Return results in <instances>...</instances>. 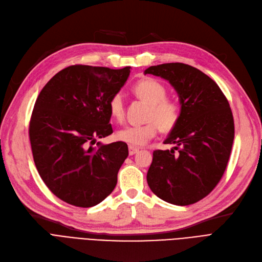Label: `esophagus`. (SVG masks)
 Segmentation results:
<instances>
[{
  "label": "esophagus",
  "instance_id": "obj_1",
  "mask_svg": "<svg viewBox=\"0 0 262 262\" xmlns=\"http://www.w3.org/2000/svg\"><path fill=\"white\" fill-rule=\"evenodd\" d=\"M138 151H139V148H137V147H134V146H129L128 147L129 156H134V154H136Z\"/></svg>",
  "mask_w": 262,
  "mask_h": 262
}]
</instances>
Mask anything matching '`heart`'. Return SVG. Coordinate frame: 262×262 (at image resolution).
<instances>
[{
    "mask_svg": "<svg viewBox=\"0 0 262 262\" xmlns=\"http://www.w3.org/2000/svg\"><path fill=\"white\" fill-rule=\"evenodd\" d=\"M136 95L150 104L147 120L148 123L141 125H128L116 133L119 140L132 146H142L156 137L159 127L163 132H170L176 127L181 116L180 104L166 98L167 90L161 82L147 77L139 81L134 87ZM109 111L118 122H122L125 115L123 95L118 92L111 96Z\"/></svg>",
    "mask_w": 262,
    "mask_h": 262,
    "instance_id": "1",
    "label": "heart"
}]
</instances>
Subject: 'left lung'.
I'll list each match as a JSON object with an SVG mask.
<instances>
[{
  "mask_svg": "<svg viewBox=\"0 0 262 262\" xmlns=\"http://www.w3.org/2000/svg\"><path fill=\"white\" fill-rule=\"evenodd\" d=\"M144 74L167 80L181 103L180 120L164 141L176 147L153 152L148 185L170 204H194L215 189L227 168L234 139L229 101L214 80L186 63L152 66Z\"/></svg>",
  "mask_w": 262,
  "mask_h": 262,
  "instance_id": "obj_1",
  "label": "left lung"
}]
</instances>
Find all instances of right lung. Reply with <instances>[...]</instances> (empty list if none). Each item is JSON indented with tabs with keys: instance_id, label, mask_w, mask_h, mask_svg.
<instances>
[{
	"instance_id": "right-lung-1",
	"label": "right lung",
	"mask_w": 262,
	"mask_h": 262,
	"mask_svg": "<svg viewBox=\"0 0 262 262\" xmlns=\"http://www.w3.org/2000/svg\"><path fill=\"white\" fill-rule=\"evenodd\" d=\"M129 72L130 67L73 64L37 96L29 124L33 160L46 187L68 204L95 206L116 186L127 144L95 143L113 133L109 100Z\"/></svg>"
}]
</instances>
